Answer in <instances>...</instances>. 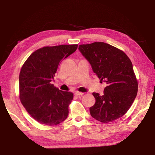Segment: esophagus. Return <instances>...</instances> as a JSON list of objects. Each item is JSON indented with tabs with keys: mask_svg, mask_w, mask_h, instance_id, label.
Segmentation results:
<instances>
[{
	"mask_svg": "<svg viewBox=\"0 0 155 155\" xmlns=\"http://www.w3.org/2000/svg\"><path fill=\"white\" fill-rule=\"evenodd\" d=\"M83 93L79 92V91H75V93H74V95H75L76 96H79L83 95Z\"/></svg>",
	"mask_w": 155,
	"mask_h": 155,
	"instance_id": "34e87169",
	"label": "esophagus"
}]
</instances>
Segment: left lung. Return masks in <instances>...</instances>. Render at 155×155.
Returning <instances> with one entry per match:
<instances>
[{
  "mask_svg": "<svg viewBox=\"0 0 155 155\" xmlns=\"http://www.w3.org/2000/svg\"><path fill=\"white\" fill-rule=\"evenodd\" d=\"M78 49L94 72L107 84L103 96L92 94L96 103L90 108L91 115L103 123L121 117L137 94L138 83L132 62L121 50L104 42L81 44Z\"/></svg>",
  "mask_w": 155,
  "mask_h": 155,
  "instance_id": "1",
  "label": "left lung"
}]
</instances>
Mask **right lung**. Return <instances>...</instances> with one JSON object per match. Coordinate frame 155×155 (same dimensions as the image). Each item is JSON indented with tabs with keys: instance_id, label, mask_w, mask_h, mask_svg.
Here are the masks:
<instances>
[{
	"instance_id": "obj_1",
	"label": "right lung",
	"mask_w": 155,
	"mask_h": 155,
	"mask_svg": "<svg viewBox=\"0 0 155 155\" xmlns=\"http://www.w3.org/2000/svg\"><path fill=\"white\" fill-rule=\"evenodd\" d=\"M78 44L44 46L33 52L21 68L19 97L33 118L42 124L57 125L67 118L73 93L59 90L51 81L59 65Z\"/></svg>"
}]
</instances>
